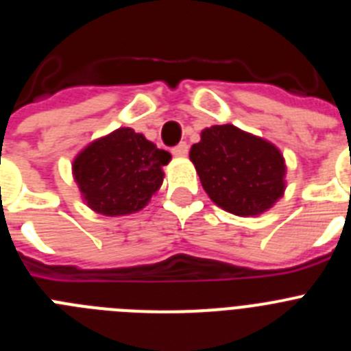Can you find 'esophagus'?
Returning <instances> with one entry per match:
<instances>
[{
  "label": "esophagus",
  "mask_w": 351,
  "mask_h": 351,
  "mask_svg": "<svg viewBox=\"0 0 351 351\" xmlns=\"http://www.w3.org/2000/svg\"><path fill=\"white\" fill-rule=\"evenodd\" d=\"M188 151H190V149H188V144H186V142H181V144L176 145V147L172 149V154L178 158H184L186 154H188Z\"/></svg>",
  "instance_id": "1"
}]
</instances>
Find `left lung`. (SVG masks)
Segmentation results:
<instances>
[{
    "label": "left lung",
    "mask_w": 351,
    "mask_h": 351,
    "mask_svg": "<svg viewBox=\"0 0 351 351\" xmlns=\"http://www.w3.org/2000/svg\"><path fill=\"white\" fill-rule=\"evenodd\" d=\"M190 160L210 200L237 216L262 214L285 191L287 167L280 149L234 125L204 130Z\"/></svg>",
    "instance_id": "obj_1"
}]
</instances>
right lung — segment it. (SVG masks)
Returning a JSON list of instances; mask_svg holds the SVG:
<instances>
[{
  "label": "right lung",
  "mask_w": 351,
  "mask_h": 351,
  "mask_svg": "<svg viewBox=\"0 0 351 351\" xmlns=\"http://www.w3.org/2000/svg\"><path fill=\"white\" fill-rule=\"evenodd\" d=\"M169 161L170 153L142 133L119 128L84 149L73 161V178L93 210L123 216L141 210L160 190L161 167Z\"/></svg>",
  "instance_id": "add662e5"
}]
</instances>
